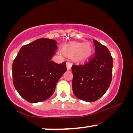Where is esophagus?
I'll return each mask as SVG.
<instances>
[{
  "instance_id": "34e87169",
  "label": "esophagus",
  "mask_w": 133,
  "mask_h": 133,
  "mask_svg": "<svg viewBox=\"0 0 133 133\" xmlns=\"http://www.w3.org/2000/svg\"><path fill=\"white\" fill-rule=\"evenodd\" d=\"M66 65H67V69H68V70H70V69H71V66H72L71 63L70 62L68 61V62L66 63Z\"/></svg>"
}]
</instances>
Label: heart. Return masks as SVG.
<instances>
[{"label": "heart", "instance_id": "b5f03b06", "mask_svg": "<svg viewBox=\"0 0 133 133\" xmlns=\"http://www.w3.org/2000/svg\"><path fill=\"white\" fill-rule=\"evenodd\" d=\"M65 51L68 53H75L78 52L79 57L81 58H86L91 55L92 52V47L89 43L84 44H73L67 47L65 49Z\"/></svg>", "mask_w": 133, "mask_h": 133}]
</instances>
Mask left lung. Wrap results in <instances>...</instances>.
I'll return each mask as SVG.
<instances>
[{"label": "left lung", "instance_id": "8db88e82", "mask_svg": "<svg viewBox=\"0 0 133 133\" xmlns=\"http://www.w3.org/2000/svg\"><path fill=\"white\" fill-rule=\"evenodd\" d=\"M95 55L88 61L73 64L72 88L76 98L92 102L101 98L108 89L112 72V58L105 45L93 40Z\"/></svg>", "mask_w": 133, "mask_h": 133}]
</instances>
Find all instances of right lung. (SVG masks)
<instances>
[{
    "instance_id": "obj_1",
    "label": "right lung",
    "mask_w": 133,
    "mask_h": 133,
    "mask_svg": "<svg viewBox=\"0 0 133 133\" xmlns=\"http://www.w3.org/2000/svg\"><path fill=\"white\" fill-rule=\"evenodd\" d=\"M57 44L49 38L36 40L23 45L13 61V85L26 101L37 103L49 98L59 79L66 71V63L51 61Z\"/></svg>"
}]
</instances>
